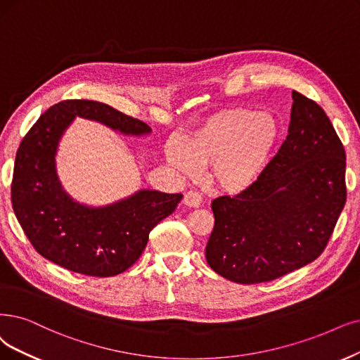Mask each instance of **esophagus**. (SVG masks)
<instances>
[{"instance_id":"1","label":"esophagus","mask_w":360,"mask_h":360,"mask_svg":"<svg viewBox=\"0 0 360 360\" xmlns=\"http://www.w3.org/2000/svg\"><path fill=\"white\" fill-rule=\"evenodd\" d=\"M202 202H203V198L197 191H188L184 195V205L188 207H198L202 205Z\"/></svg>"}]
</instances>
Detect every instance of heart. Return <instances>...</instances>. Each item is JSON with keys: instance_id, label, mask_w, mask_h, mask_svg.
<instances>
[{"instance_id": "b5f03b06", "label": "heart", "mask_w": 360, "mask_h": 360, "mask_svg": "<svg viewBox=\"0 0 360 360\" xmlns=\"http://www.w3.org/2000/svg\"><path fill=\"white\" fill-rule=\"evenodd\" d=\"M282 139V124L270 112L230 108L210 115L172 150L169 162L184 173L209 167V178L224 193L249 190L262 178Z\"/></svg>"}]
</instances>
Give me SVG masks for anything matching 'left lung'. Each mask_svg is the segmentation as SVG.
<instances>
[{
	"instance_id": "1",
	"label": "left lung",
	"mask_w": 360,
	"mask_h": 360,
	"mask_svg": "<svg viewBox=\"0 0 360 360\" xmlns=\"http://www.w3.org/2000/svg\"><path fill=\"white\" fill-rule=\"evenodd\" d=\"M288 136L262 178L212 202L210 269L231 282L274 281L325 250L347 198L345 151L326 112L292 91Z\"/></svg>"
}]
</instances>
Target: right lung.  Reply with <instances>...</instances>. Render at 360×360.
Wrapping results in <instances>:
<instances>
[{"mask_svg":"<svg viewBox=\"0 0 360 360\" xmlns=\"http://www.w3.org/2000/svg\"><path fill=\"white\" fill-rule=\"evenodd\" d=\"M75 115L126 135L151 131L141 120L96 101L68 99L53 105L20 142L11 181L13 210L39 255L74 273L110 277L139 259L150 231L175 212L182 194L142 190L105 207L74 202L60 188L55 154Z\"/></svg>","mask_w":360,"mask_h":360,"instance_id":"add662e5","label":"right lung"}]
</instances>
